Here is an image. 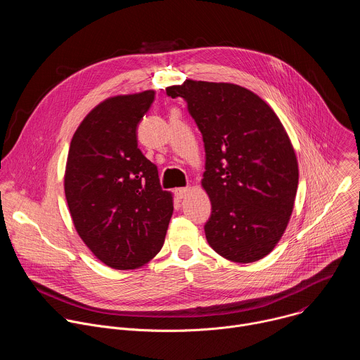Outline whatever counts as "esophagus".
<instances>
[{
	"instance_id": "1",
	"label": "esophagus",
	"mask_w": 360,
	"mask_h": 360,
	"mask_svg": "<svg viewBox=\"0 0 360 360\" xmlns=\"http://www.w3.org/2000/svg\"><path fill=\"white\" fill-rule=\"evenodd\" d=\"M189 192H191V188H178V189L175 191V193H176V196H178L179 199H184Z\"/></svg>"
}]
</instances>
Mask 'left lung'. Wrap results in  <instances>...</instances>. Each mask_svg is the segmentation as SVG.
I'll use <instances>...</instances> for the list:
<instances>
[{
  "instance_id": "left-lung-1",
  "label": "left lung",
  "mask_w": 360,
  "mask_h": 360,
  "mask_svg": "<svg viewBox=\"0 0 360 360\" xmlns=\"http://www.w3.org/2000/svg\"><path fill=\"white\" fill-rule=\"evenodd\" d=\"M167 94L186 101L203 136L200 185L212 205L208 243L232 262L265 258L286 231L297 191V160L285 127L259 95L236 84L186 79Z\"/></svg>"
}]
</instances>
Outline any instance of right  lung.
<instances>
[{
  "mask_svg": "<svg viewBox=\"0 0 360 360\" xmlns=\"http://www.w3.org/2000/svg\"><path fill=\"white\" fill-rule=\"evenodd\" d=\"M155 91L115 95L77 128L64 189L77 233L102 264L125 271L155 258L165 242L174 196L138 148L136 127Z\"/></svg>",
  "mask_w": 360,
  "mask_h": 360,
  "instance_id": "obj_1",
  "label": "right lung"
}]
</instances>
